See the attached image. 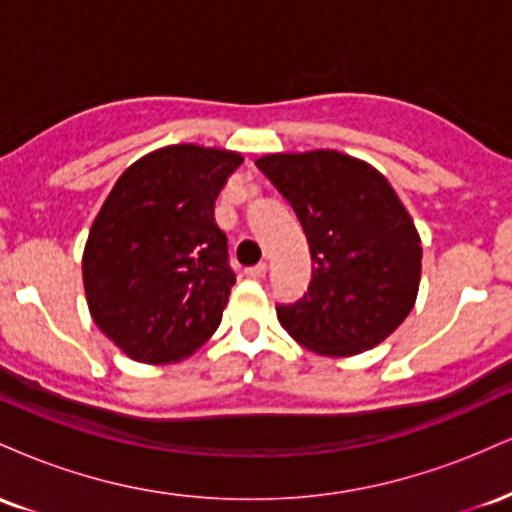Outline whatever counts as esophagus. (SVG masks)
<instances>
[{
	"instance_id": "1",
	"label": "esophagus",
	"mask_w": 512,
	"mask_h": 512,
	"mask_svg": "<svg viewBox=\"0 0 512 512\" xmlns=\"http://www.w3.org/2000/svg\"><path fill=\"white\" fill-rule=\"evenodd\" d=\"M264 274H267V264H264V262L255 264V267L245 269V276H250V279H262Z\"/></svg>"
}]
</instances>
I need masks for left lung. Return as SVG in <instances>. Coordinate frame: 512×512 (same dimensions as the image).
<instances>
[{"label":"left lung","mask_w":512,"mask_h":512,"mask_svg":"<svg viewBox=\"0 0 512 512\" xmlns=\"http://www.w3.org/2000/svg\"><path fill=\"white\" fill-rule=\"evenodd\" d=\"M257 168L289 199L315 262L303 298L276 305L281 327L322 356L378 346L411 313L421 279V238L390 182L330 149L269 154Z\"/></svg>","instance_id":"obj_1"}]
</instances>
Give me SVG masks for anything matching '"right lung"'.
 I'll return each instance as SVG.
<instances>
[{"label":"right lung","mask_w":512,"mask_h":512,"mask_svg":"<svg viewBox=\"0 0 512 512\" xmlns=\"http://www.w3.org/2000/svg\"><path fill=\"white\" fill-rule=\"evenodd\" d=\"M240 163L166 146L132 163L98 211L81 262L88 310L134 361H182L221 325L236 274L214 204Z\"/></svg>","instance_id":"right-lung-1"}]
</instances>
